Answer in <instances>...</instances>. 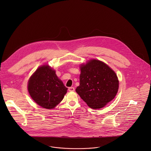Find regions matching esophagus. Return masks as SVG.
<instances>
[{"label": "esophagus", "instance_id": "esophagus-1", "mask_svg": "<svg viewBox=\"0 0 151 151\" xmlns=\"http://www.w3.org/2000/svg\"><path fill=\"white\" fill-rule=\"evenodd\" d=\"M68 90H69V92H74L75 89L74 87H69L68 88Z\"/></svg>", "mask_w": 151, "mask_h": 151}]
</instances>
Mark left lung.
<instances>
[{
  "mask_svg": "<svg viewBox=\"0 0 151 151\" xmlns=\"http://www.w3.org/2000/svg\"><path fill=\"white\" fill-rule=\"evenodd\" d=\"M80 85L76 91L93 109L104 107L114 99L119 81L116 73L105 63L91 59L80 66Z\"/></svg>",
  "mask_w": 151,
  "mask_h": 151,
  "instance_id": "1",
  "label": "left lung"
}]
</instances>
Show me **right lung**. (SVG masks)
<instances>
[{
	"label": "right lung",
	"instance_id": "1",
	"mask_svg": "<svg viewBox=\"0 0 151 151\" xmlns=\"http://www.w3.org/2000/svg\"><path fill=\"white\" fill-rule=\"evenodd\" d=\"M27 89L32 99L41 107L52 109L63 100L66 88L48 65L39 67L30 77Z\"/></svg>",
	"mask_w": 151,
	"mask_h": 151
}]
</instances>
